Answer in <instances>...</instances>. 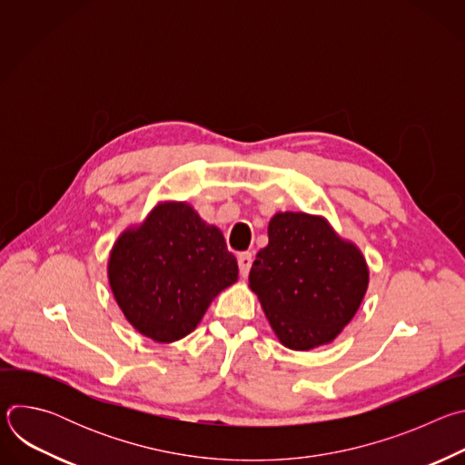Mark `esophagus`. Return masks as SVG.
<instances>
[{
    "label": "esophagus",
    "instance_id": "obj_1",
    "mask_svg": "<svg viewBox=\"0 0 465 465\" xmlns=\"http://www.w3.org/2000/svg\"><path fill=\"white\" fill-rule=\"evenodd\" d=\"M252 261H253V257H252V253H250V252H241V253L237 255L239 272H241V276H242V278H246V276H248L250 267H252Z\"/></svg>",
    "mask_w": 465,
    "mask_h": 465
}]
</instances>
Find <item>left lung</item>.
<instances>
[{
    "label": "left lung",
    "mask_w": 465,
    "mask_h": 465,
    "mask_svg": "<svg viewBox=\"0 0 465 465\" xmlns=\"http://www.w3.org/2000/svg\"><path fill=\"white\" fill-rule=\"evenodd\" d=\"M250 289L283 346L307 351L335 341L368 289L359 248L307 213H278L250 269Z\"/></svg>",
    "instance_id": "1"
}]
</instances>
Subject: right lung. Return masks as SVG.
Wrapping results in <instances>:
<instances>
[{
  "instance_id": "right-lung-1",
  "label": "right lung",
  "mask_w": 465,
  "mask_h": 465,
  "mask_svg": "<svg viewBox=\"0 0 465 465\" xmlns=\"http://www.w3.org/2000/svg\"><path fill=\"white\" fill-rule=\"evenodd\" d=\"M239 274L223 232L187 204H162L110 253L108 280L126 320L156 342H174L203 320Z\"/></svg>"
}]
</instances>
